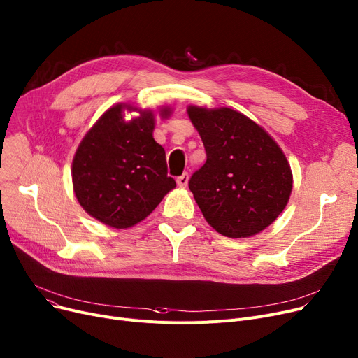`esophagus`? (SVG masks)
<instances>
[{
	"label": "esophagus",
	"instance_id": "34e87169",
	"mask_svg": "<svg viewBox=\"0 0 358 358\" xmlns=\"http://www.w3.org/2000/svg\"><path fill=\"white\" fill-rule=\"evenodd\" d=\"M177 184H178V187H182V189H184V187L189 184V173H184L182 176H180L177 178Z\"/></svg>",
	"mask_w": 358,
	"mask_h": 358
}]
</instances>
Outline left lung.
Listing matches in <instances>:
<instances>
[{"mask_svg": "<svg viewBox=\"0 0 358 358\" xmlns=\"http://www.w3.org/2000/svg\"><path fill=\"white\" fill-rule=\"evenodd\" d=\"M187 113L208 155L189 181L204 219L228 238L264 231L292 193L293 176L283 150L259 124L229 107L190 106Z\"/></svg>", "mask_w": 358, "mask_h": 358, "instance_id": "8db88e82", "label": "left lung"}]
</instances>
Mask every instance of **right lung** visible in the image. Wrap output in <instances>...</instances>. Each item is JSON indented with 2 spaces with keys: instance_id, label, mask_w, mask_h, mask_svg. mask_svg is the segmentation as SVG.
Masks as SVG:
<instances>
[{
  "instance_id": "right-lung-1",
  "label": "right lung",
  "mask_w": 358,
  "mask_h": 358,
  "mask_svg": "<svg viewBox=\"0 0 358 358\" xmlns=\"http://www.w3.org/2000/svg\"><path fill=\"white\" fill-rule=\"evenodd\" d=\"M140 116L126 122L122 111ZM164 107L161 117H168ZM150 110L130 104L110 107L81 141L72 161L73 193L83 209L110 228L124 229L143 220L176 189L166 176L164 148L152 134Z\"/></svg>"
}]
</instances>
